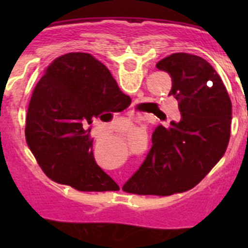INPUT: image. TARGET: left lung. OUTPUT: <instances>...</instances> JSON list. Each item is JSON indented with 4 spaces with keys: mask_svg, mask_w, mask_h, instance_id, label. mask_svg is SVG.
<instances>
[{
    "mask_svg": "<svg viewBox=\"0 0 248 248\" xmlns=\"http://www.w3.org/2000/svg\"><path fill=\"white\" fill-rule=\"evenodd\" d=\"M156 68L171 77L169 95L179 102L180 115L155 129L145 160L123 190L166 196L192 189L222 157L232 104L217 72L201 57L172 53Z\"/></svg>",
    "mask_w": 248,
    "mask_h": 248,
    "instance_id": "1",
    "label": "left lung"
}]
</instances>
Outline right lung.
<instances>
[{"label":"right lung","mask_w":248,"mask_h":248,"mask_svg":"<svg viewBox=\"0 0 248 248\" xmlns=\"http://www.w3.org/2000/svg\"><path fill=\"white\" fill-rule=\"evenodd\" d=\"M123 102L131 103L130 97L93 56L54 59L37 83L26 118V140L43 172L79 191L119 189L95 163L89 125L124 110Z\"/></svg>","instance_id":"1"}]
</instances>
